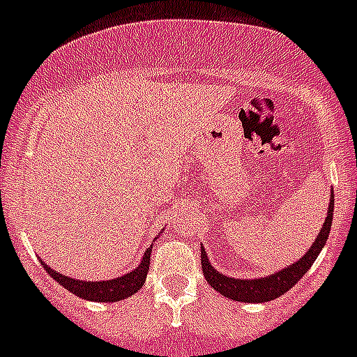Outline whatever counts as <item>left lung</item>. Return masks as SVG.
I'll list each match as a JSON object with an SVG mask.
<instances>
[{"mask_svg": "<svg viewBox=\"0 0 357 357\" xmlns=\"http://www.w3.org/2000/svg\"><path fill=\"white\" fill-rule=\"evenodd\" d=\"M333 214L334 193L331 191L326 222L321 225L313 245L307 248V252L302 255L301 259L291 263L289 266L280 268L279 272L272 273V275L257 277V279H236V277L225 275V273L218 272L216 268L211 264V261L207 259L206 248L202 247V272H204V277L209 282V286H213L220 295L227 296L230 301L245 302V304L247 302L259 304V302H270L273 298H279L280 295H284L286 291H289L305 275L309 268L313 266L314 259L318 257L321 248L326 247V241L331 232V225H333Z\"/></svg>", "mask_w": 357, "mask_h": 357, "instance_id": "1", "label": "left lung"}]
</instances>
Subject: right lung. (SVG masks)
Instances as JSON below:
<instances>
[{
    "instance_id": "add662e5",
    "label": "right lung",
    "mask_w": 357,
    "mask_h": 357,
    "mask_svg": "<svg viewBox=\"0 0 357 357\" xmlns=\"http://www.w3.org/2000/svg\"><path fill=\"white\" fill-rule=\"evenodd\" d=\"M150 254H151V247H148L146 250H144L141 263L137 264V268H134L132 272L125 273V275L121 277H116V279L96 280V282L71 279V277L55 272V270L50 268L44 261H40V263L44 264V270H46V272H48L50 275L59 282V284L64 286L68 291H71L73 295L80 296V298H84V301L118 302V301H123V298H128V296H132L134 293H137L141 288H143L144 280H146L148 268H150Z\"/></svg>"
}]
</instances>
